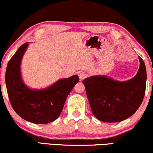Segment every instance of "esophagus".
<instances>
[{"label": "esophagus", "mask_w": 153, "mask_h": 153, "mask_svg": "<svg viewBox=\"0 0 153 153\" xmlns=\"http://www.w3.org/2000/svg\"><path fill=\"white\" fill-rule=\"evenodd\" d=\"M79 76L80 80H84L87 76V74L84 71H80V72H79Z\"/></svg>", "instance_id": "esophagus-1"}]
</instances>
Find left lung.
I'll return each instance as SVG.
<instances>
[{"mask_svg":"<svg viewBox=\"0 0 153 153\" xmlns=\"http://www.w3.org/2000/svg\"><path fill=\"white\" fill-rule=\"evenodd\" d=\"M140 67L131 79L120 82L105 75H97L83 81L90 107L98 120L116 123L133 116L143 102L147 72L144 61L139 56Z\"/></svg>","mask_w":153,"mask_h":153,"instance_id":"left-lung-1","label":"left lung"}]
</instances>
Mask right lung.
<instances>
[{
	"mask_svg": "<svg viewBox=\"0 0 153 153\" xmlns=\"http://www.w3.org/2000/svg\"><path fill=\"white\" fill-rule=\"evenodd\" d=\"M29 42L25 43L8 62L5 84L11 105L16 114L28 122L46 124L55 120L61 114L65 101L75 84L77 74L61 79L43 88H31L25 84L21 62Z\"/></svg>",
	"mask_w": 153,
	"mask_h": 153,
	"instance_id": "obj_1",
	"label": "right lung"
}]
</instances>
